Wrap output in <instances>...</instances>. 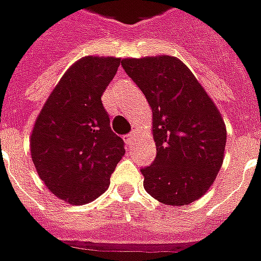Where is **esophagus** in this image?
<instances>
[{"instance_id": "1", "label": "esophagus", "mask_w": 261, "mask_h": 261, "mask_svg": "<svg viewBox=\"0 0 261 261\" xmlns=\"http://www.w3.org/2000/svg\"><path fill=\"white\" fill-rule=\"evenodd\" d=\"M134 137H136V131H133V133H130V134H127V136L124 137L125 144H127V145H131L133 141H134Z\"/></svg>"}]
</instances>
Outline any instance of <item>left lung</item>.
<instances>
[{
  "label": "left lung",
  "mask_w": 261,
  "mask_h": 261,
  "mask_svg": "<svg viewBox=\"0 0 261 261\" xmlns=\"http://www.w3.org/2000/svg\"><path fill=\"white\" fill-rule=\"evenodd\" d=\"M152 110L156 156L141 169L144 188L158 202L182 206L202 198L223 164L226 125L189 67L160 55L121 61Z\"/></svg>",
  "instance_id": "1"
}]
</instances>
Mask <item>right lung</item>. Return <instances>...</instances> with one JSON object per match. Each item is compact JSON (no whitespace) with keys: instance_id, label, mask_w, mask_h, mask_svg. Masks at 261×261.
I'll return each mask as SVG.
<instances>
[{"instance_id":"add662e5","label":"right lung","mask_w":261,"mask_h":261,"mask_svg":"<svg viewBox=\"0 0 261 261\" xmlns=\"http://www.w3.org/2000/svg\"><path fill=\"white\" fill-rule=\"evenodd\" d=\"M120 58L85 56L66 70L38 114L31 156L49 191L72 205L105 194L124 155V141L110 127L101 94Z\"/></svg>"}]
</instances>
